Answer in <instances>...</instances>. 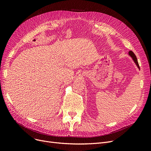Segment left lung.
Returning <instances> with one entry per match:
<instances>
[{
    "label": "left lung",
    "mask_w": 151,
    "mask_h": 151,
    "mask_svg": "<svg viewBox=\"0 0 151 151\" xmlns=\"http://www.w3.org/2000/svg\"><path fill=\"white\" fill-rule=\"evenodd\" d=\"M129 55H130V57L132 58V60H133V61L134 62L135 64L136 65V66L138 67L139 69L140 70V67L139 65V63H138V61H137V58L135 55L134 54V53L132 52V51H129Z\"/></svg>",
    "instance_id": "obj_1"
}]
</instances>
